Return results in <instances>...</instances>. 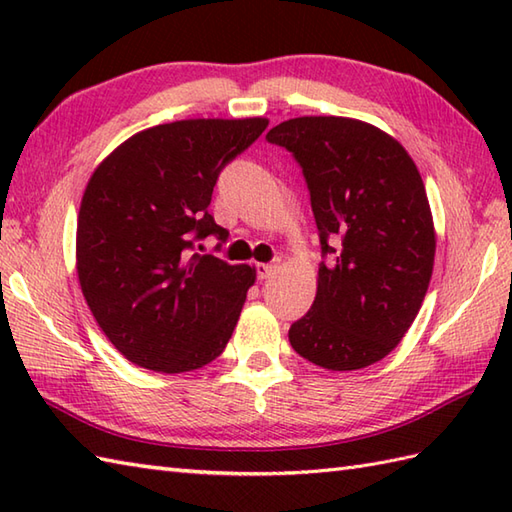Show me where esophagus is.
I'll return each instance as SVG.
<instances>
[{
  "label": "esophagus",
  "mask_w": 512,
  "mask_h": 512,
  "mask_svg": "<svg viewBox=\"0 0 512 512\" xmlns=\"http://www.w3.org/2000/svg\"><path fill=\"white\" fill-rule=\"evenodd\" d=\"M279 264L277 262H270V264H255V273H257V279H268L273 277L277 273Z\"/></svg>",
  "instance_id": "esophagus-1"
}]
</instances>
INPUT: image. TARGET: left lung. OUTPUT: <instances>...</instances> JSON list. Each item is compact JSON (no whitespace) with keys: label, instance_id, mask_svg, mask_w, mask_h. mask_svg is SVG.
Returning <instances> with one entry per match:
<instances>
[{"label":"left lung","instance_id":"obj_1","mask_svg":"<svg viewBox=\"0 0 512 512\" xmlns=\"http://www.w3.org/2000/svg\"><path fill=\"white\" fill-rule=\"evenodd\" d=\"M266 140L301 167L323 255L290 345L332 372L372 365L400 343L429 288L436 233L420 173L400 143L354 118H290Z\"/></svg>","mask_w":512,"mask_h":512}]
</instances>
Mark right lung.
Instances as JSON below:
<instances>
[{
	"label": "right lung",
	"mask_w": 512,
	"mask_h": 512,
	"mask_svg": "<svg viewBox=\"0 0 512 512\" xmlns=\"http://www.w3.org/2000/svg\"><path fill=\"white\" fill-rule=\"evenodd\" d=\"M266 118H193L145 129L107 156L83 193L76 270L83 297L127 361L191 372L224 352L255 270L195 253L228 231L209 213L222 169Z\"/></svg>",
	"instance_id": "right-lung-1"
}]
</instances>
